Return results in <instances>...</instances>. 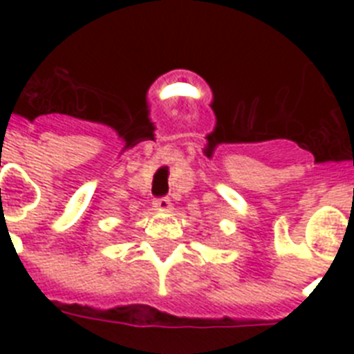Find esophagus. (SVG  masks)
Wrapping results in <instances>:
<instances>
[{
  "label": "esophagus",
  "mask_w": 354,
  "mask_h": 354,
  "mask_svg": "<svg viewBox=\"0 0 354 354\" xmlns=\"http://www.w3.org/2000/svg\"><path fill=\"white\" fill-rule=\"evenodd\" d=\"M152 205H154L156 211H170L171 200L168 196H159V198H154Z\"/></svg>",
  "instance_id": "obj_1"
}]
</instances>
